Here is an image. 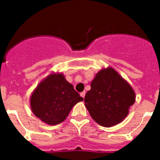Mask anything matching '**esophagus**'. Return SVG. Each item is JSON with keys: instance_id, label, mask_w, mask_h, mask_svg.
I'll list each match as a JSON object with an SVG mask.
<instances>
[{"instance_id": "obj_1", "label": "esophagus", "mask_w": 160, "mask_h": 160, "mask_svg": "<svg viewBox=\"0 0 160 160\" xmlns=\"http://www.w3.org/2000/svg\"><path fill=\"white\" fill-rule=\"evenodd\" d=\"M80 95H81L82 97L83 98H85V95H86V91H82V92L81 94H80Z\"/></svg>"}]
</instances>
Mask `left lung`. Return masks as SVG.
Wrapping results in <instances>:
<instances>
[{
    "mask_svg": "<svg viewBox=\"0 0 160 160\" xmlns=\"http://www.w3.org/2000/svg\"><path fill=\"white\" fill-rule=\"evenodd\" d=\"M85 96V106L96 122L106 128L119 123L135 101L133 89L112 68L96 74Z\"/></svg>",
    "mask_w": 160,
    "mask_h": 160,
    "instance_id": "left-lung-1",
    "label": "left lung"
}]
</instances>
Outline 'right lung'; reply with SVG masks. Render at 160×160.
I'll return each mask as SVG.
<instances>
[{"instance_id":"obj_1","label":"right lung","mask_w":160,"mask_h":160,"mask_svg":"<svg viewBox=\"0 0 160 160\" xmlns=\"http://www.w3.org/2000/svg\"><path fill=\"white\" fill-rule=\"evenodd\" d=\"M83 98L62 73L50 74L38 85L30 99L32 112L49 125L61 123Z\"/></svg>"}]
</instances>
